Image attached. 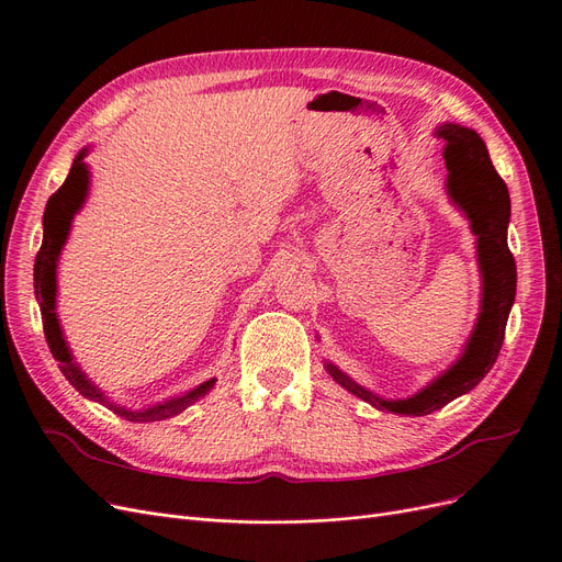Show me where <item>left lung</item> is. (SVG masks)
Wrapping results in <instances>:
<instances>
[{
    "label": "left lung",
    "mask_w": 562,
    "mask_h": 562,
    "mask_svg": "<svg viewBox=\"0 0 562 562\" xmlns=\"http://www.w3.org/2000/svg\"><path fill=\"white\" fill-rule=\"evenodd\" d=\"M435 136L445 140L447 196L468 217L476 236V263L482 273L480 315L472 334L456 359L438 378L407 398H380L351 380L336 363L324 361V370L336 384L355 393L382 412L424 417L445 407L480 384L493 368L505 340V326L516 296V263L507 247V226L512 215L509 192L503 178L493 169L486 143L474 130L445 122L435 127Z\"/></svg>",
    "instance_id": "1"
}]
</instances>
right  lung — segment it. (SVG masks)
I'll use <instances>...</instances> for the list:
<instances>
[{"label": "right lung", "mask_w": 562, "mask_h": 562, "mask_svg": "<svg viewBox=\"0 0 562 562\" xmlns=\"http://www.w3.org/2000/svg\"><path fill=\"white\" fill-rule=\"evenodd\" d=\"M90 155V148H82L71 164V171L65 180V184L48 199L46 203V213H44V240H41V249L34 261V294L41 307V319H44V334L46 342L53 351L55 361H59V370L65 375L71 386L82 393L88 401H94L103 407L113 409L117 417L134 422V424H148V422H164L171 419L176 414L184 412L190 405H194L199 398H203L207 391L215 386V378L201 382L199 386L180 393V396H173L169 401H161L155 405H148L143 409H127L117 403H113L106 393H103L86 372L80 370L76 363L71 349L65 340V330L59 326L57 319V261L61 249L67 245L69 232H71V222L80 213V207L86 205L88 192H90V166L86 157Z\"/></svg>", "instance_id": "right-lung-1"}]
</instances>
